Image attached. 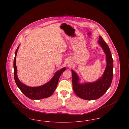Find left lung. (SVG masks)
<instances>
[{
    "instance_id": "obj_1",
    "label": "left lung",
    "mask_w": 129,
    "mask_h": 129,
    "mask_svg": "<svg viewBox=\"0 0 129 129\" xmlns=\"http://www.w3.org/2000/svg\"><path fill=\"white\" fill-rule=\"evenodd\" d=\"M98 43L106 55L107 65L103 76L94 82L80 84L79 78L72 70L73 87L75 94L86 100H96L101 97L110 86L113 75V60L110 50L103 38L99 37Z\"/></svg>"
}]
</instances>
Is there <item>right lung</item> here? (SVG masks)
Returning <instances> with one entry per match:
<instances>
[{
    "mask_svg": "<svg viewBox=\"0 0 129 129\" xmlns=\"http://www.w3.org/2000/svg\"><path fill=\"white\" fill-rule=\"evenodd\" d=\"M19 47V46H18L15 51L13 61L14 77L16 85L26 97L31 100H40L51 96L55 91L58 82L59 77L62 73L66 70V68H63L59 71L56 72L52 79L43 86L37 87H31L26 86L19 81L17 74V71L16 65V56Z\"/></svg>",
    "mask_w": 129,
    "mask_h": 129,
    "instance_id": "obj_1",
    "label": "right lung"
}]
</instances>
